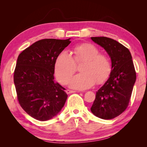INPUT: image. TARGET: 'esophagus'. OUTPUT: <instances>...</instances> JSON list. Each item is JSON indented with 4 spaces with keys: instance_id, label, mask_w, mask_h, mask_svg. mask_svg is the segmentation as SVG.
<instances>
[{
    "instance_id": "34e87169",
    "label": "esophagus",
    "mask_w": 147,
    "mask_h": 147,
    "mask_svg": "<svg viewBox=\"0 0 147 147\" xmlns=\"http://www.w3.org/2000/svg\"><path fill=\"white\" fill-rule=\"evenodd\" d=\"M75 92H76V91H72V90H69V89H67V90H66V93H67V94H70V93H75Z\"/></svg>"
}]
</instances>
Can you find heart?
I'll return each instance as SVG.
<instances>
[{
    "mask_svg": "<svg viewBox=\"0 0 147 147\" xmlns=\"http://www.w3.org/2000/svg\"><path fill=\"white\" fill-rule=\"evenodd\" d=\"M74 57L67 50H63L57 56L54 71L57 79L62 84L67 83L75 71L76 64L84 61L77 74L70 79V88L79 90L88 89L96 80L100 83L108 78L111 70V61L105 55L99 54V50L91 44H82L74 49Z\"/></svg>",
    "mask_w": 147,
    "mask_h": 147,
    "instance_id": "obj_1",
    "label": "heart"
}]
</instances>
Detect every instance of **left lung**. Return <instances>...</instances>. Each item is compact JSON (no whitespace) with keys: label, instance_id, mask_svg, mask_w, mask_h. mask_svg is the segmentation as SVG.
I'll return each instance as SVG.
<instances>
[{"label":"left lung","instance_id":"left-lung-1","mask_svg":"<svg viewBox=\"0 0 147 147\" xmlns=\"http://www.w3.org/2000/svg\"><path fill=\"white\" fill-rule=\"evenodd\" d=\"M91 40L105 50L111 61L109 77L96 91L91 111L98 117L111 119L127 108L136 80L129 50L118 41L106 37H91Z\"/></svg>","mask_w":147,"mask_h":147}]
</instances>
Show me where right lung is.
Masks as SVG:
<instances>
[{
  "instance_id": "right-lung-1",
  "label": "right lung",
  "mask_w": 147,
  "mask_h": 147,
  "mask_svg": "<svg viewBox=\"0 0 147 147\" xmlns=\"http://www.w3.org/2000/svg\"><path fill=\"white\" fill-rule=\"evenodd\" d=\"M67 39H45L36 41L17 58L13 80L20 105L32 117L41 121L56 116L67 94L54 81L57 56L71 43Z\"/></svg>"
}]
</instances>
